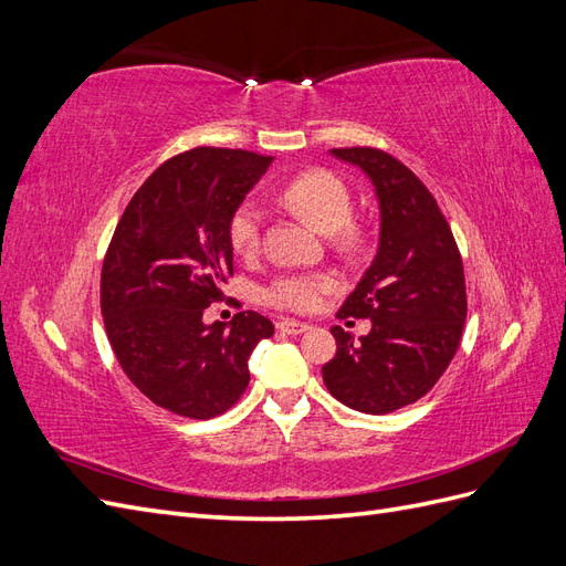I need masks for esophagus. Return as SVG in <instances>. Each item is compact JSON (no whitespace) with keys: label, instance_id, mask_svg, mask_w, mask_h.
Segmentation results:
<instances>
[{"label":"esophagus","instance_id":"esophagus-1","mask_svg":"<svg viewBox=\"0 0 566 566\" xmlns=\"http://www.w3.org/2000/svg\"><path fill=\"white\" fill-rule=\"evenodd\" d=\"M276 328L285 335H302L304 331H310V325L302 323V321H295V318H283L276 323Z\"/></svg>","mask_w":566,"mask_h":566}]
</instances>
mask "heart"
I'll return each instance as SVG.
<instances>
[{
	"label": "heart",
	"mask_w": 566,
	"mask_h": 566,
	"mask_svg": "<svg viewBox=\"0 0 566 566\" xmlns=\"http://www.w3.org/2000/svg\"><path fill=\"white\" fill-rule=\"evenodd\" d=\"M281 200L290 210L321 231L331 233L333 243L339 248H354L358 243V229L352 217V193L347 184L331 169H304V172L287 179L281 188ZM229 245L235 254L252 256L260 250L262 217L254 205H241L229 219ZM335 287V281L325 273H287L273 281L264 300L279 310L306 314L318 310L323 297Z\"/></svg>",
	"instance_id": "obj_1"
}]
</instances>
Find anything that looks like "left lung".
Instances as JSON below:
<instances>
[{"mask_svg": "<svg viewBox=\"0 0 566 566\" xmlns=\"http://www.w3.org/2000/svg\"><path fill=\"white\" fill-rule=\"evenodd\" d=\"M361 167L380 200V248L337 316L370 318L354 339L333 325L337 352L321 368L337 401L368 416L416 403L449 368L468 316L462 256L434 196L389 153L333 148Z\"/></svg>", "mask_w": 566, "mask_h": 566, "instance_id": "obj_1", "label": "left lung"}]
</instances>
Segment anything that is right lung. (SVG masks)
Here are the masks:
<instances>
[{"mask_svg":"<svg viewBox=\"0 0 566 566\" xmlns=\"http://www.w3.org/2000/svg\"><path fill=\"white\" fill-rule=\"evenodd\" d=\"M271 156L200 146L153 172L119 217L101 269V314L119 368L153 403L210 420L243 397L248 358L273 335L256 312L205 325L233 276L229 219Z\"/></svg>","mask_w":566,"mask_h":566,"instance_id":"right-lung-1","label":"right lung"}]
</instances>
